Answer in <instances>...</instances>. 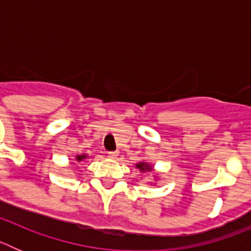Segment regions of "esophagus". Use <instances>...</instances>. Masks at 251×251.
<instances>
[{"label":"esophagus","mask_w":251,"mask_h":251,"mask_svg":"<svg viewBox=\"0 0 251 251\" xmlns=\"http://www.w3.org/2000/svg\"><path fill=\"white\" fill-rule=\"evenodd\" d=\"M118 156L119 152H117V151H115V152H108V157H109V158H117Z\"/></svg>","instance_id":"1"}]
</instances>
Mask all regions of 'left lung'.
Segmentation results:
<instances>
[{
  "instance_id": "obj_1",
  "label": "left lung",
  "mask_w": 251,
  "mask_h": 251,
  "mask_svg": "<svg viewBox=\"0 0 251 251\" xmlns=\"http://www.w3.org/2000/svg\"><path fill=\"white\" fill-rule=\"evenodd\" d=\"M136 167L141 171L142 174L143 172H151L153 170V166L150 165L148 162H138V163H136Z\"/></svg>"
}]
</instances>
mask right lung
Masks as SVG:
<instances>
[{"label":"right lung","mask_w":251,"mask_h":251,"mask_svg":"<svg viewBox=\"0 0 251 251\" xmlns=\"http://www.w3.org/2000/svg\"><path fill=\"white\" fill-rule=\"evenodd\" d=\"M86 158H88L86 154H77V156H75V161L76 162H81L83 159H86Z\"/></svg>","instance_id":"obj_1"}]
</instances>
